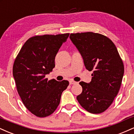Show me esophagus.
I'll return each mask as SVG.
<instances>
[{
	"label": "esophagus",
	"mask_w": 134,
	"mask_h": 134,
	"mask_svg": "<svg viewBox=\"0 0 134 134\" xmlns=\"http://www.w3.org/2000/svg\"><path fill=\"white\" fill-rule=\"evenodd\" d=\"M69 83H70V85H72V84H77V82H76V81H72V80H70V81H69Z\"/></svg>",
	"instance_id": "1"
}]
</instances>
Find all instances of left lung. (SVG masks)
I'll return each mask as SVG.
<instances>
[{"mask_svg": "<svg viewBox=\"0 0 134 134\" xmlns=\"http://www.w3.org/2000/svg\"><path fill=\"white\" fill-rule=\"evenodd\" d=\"M70 39L83 58L86 68L93 70L91 81L79 82L82 92L77 96L79 104L94 114L111 105L120 87L124 66L111 40L99 33H72Z\"/></svg>", "mask_w": 134, "mask_h": 134, "instance_id": "obj_1", "label": "left lung"}]
</instances>
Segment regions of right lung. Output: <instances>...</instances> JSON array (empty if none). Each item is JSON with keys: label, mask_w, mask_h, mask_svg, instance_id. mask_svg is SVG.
Returning a JSON list of instances; mask_svg holds the SVG:
<instances>
[{"label": "right lung", "mask_w": 134, "mask_h": 134, "mask_svg": "<svg viewBox=\"0 0 134 134\" xmlns=\"http://www.w3.org/2000/svg\"><path fill=\"white\" fill-rule=\"evenodd\" d=\"M69 33L35 36L26 41L13 65V77L23 104L38 117L55 111L68 81H48L45 75L54 68L55 58Z\"/></svg>", "instance_id": "1"}]
</instances>
